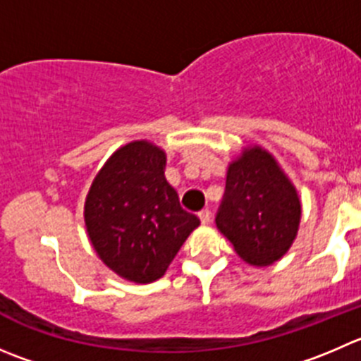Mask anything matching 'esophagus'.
I'll return each mask as SVG.
<instances>
[{
    "label": "esophagus",
    "instance_id": "esophagus-1",
    "mask_svg": "<svg viewBox=\"0 0 361 361\" xmlns=\"http://www.w3.org/2000/svg\"><path fill=\"white\" fill-rule=\"evenodd\" d=\"M198 218H200V221L204 223V225H207V223L211 221V211H209V209H202V211L198 212Z\"/></svg>",
    "mask_w": 361,
    "mask_h": 361
}]
</instances>
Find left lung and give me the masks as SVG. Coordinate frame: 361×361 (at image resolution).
<instances>
[{
  "mask_svg": "<svg viewBox=\"0 0 361 361\" xmlns=\"http://www.w3.org/2000/svg\"><path fill=\"white\" fill-rule=\"evenodd\" d=\"M301 221L293 180L271 152L248 145L226 168L218 230L246 264L264 267L289 252Z\"/></svg>",
  "mask_w": 361,
  "mask_h": 361,
  "instance_id": "left-lung-1",
  "label": "left lung"
}]
</instances>
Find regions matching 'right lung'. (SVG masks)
I'll return each instance as SVG.
<instances>
[{
  "instance_id": "1",
  "label": "right lung",
  "mask_w": 361,
  "mask_h": 361,
  "mask_svg": "<svg viewBox=\"0 0 361 361\" xmlns=\"http://www.w3.org/2000/svg\"><path fill=\"white\" fill-rule=\"evenodd\" d=\"M166 154L149 140L126 143L95 175L85 200V226L99 259L120 278L150 283L200 219L184 211L164 177Z\"/></svg>"
}]
</instances>
